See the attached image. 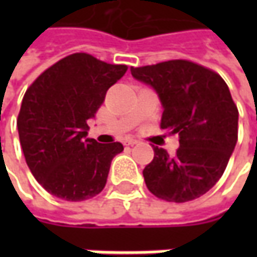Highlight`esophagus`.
<instances>
[{
	"label": "esophagus",
	"mask_w": 257,
	"mask_h": 257,
	"mask_svg": "<svg viewBox=\"0 0 257 257\" xmlns=\"http://www.w3.org/2000/svg\"><path fill=\"white\" fill-rule=\"evenodd\" d=\"M124 146H134V144L139 143V140H136L133 137H127V139H124Z\"/></svg>",
	"instance_id": "obj_1"
}]
</instances>
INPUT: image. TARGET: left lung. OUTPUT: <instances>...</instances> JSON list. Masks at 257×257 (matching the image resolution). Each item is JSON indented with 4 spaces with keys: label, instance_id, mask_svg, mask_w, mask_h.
Returning a JSON list of instances; mask_svg holds the SVG:
<instances>
[{
    "label": "left lung",
    "instance_id": "1",
    "mask_svg": "<svg viewBox=\"0 0 257 257\" xmlns=\"http://www.w3.org/2000/svg\"><path fill=\"white\" fill-rule=\"evenodd\" d=\"M132 75L159 94L160 128L177 134L180 143L174 156L154 147L143 170L147 189L166 202L200 197L219 182L237 142L239 111L229 87L217 73L189 60L132 67Z\"/></svg>",
    "mask_w": 257,
    "mask_h": 257
}]
</instances>
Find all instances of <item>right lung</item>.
<instances>
[{"mask_svg": "<svg viewBox=\"0 0 257 257\" xmlns=\"http://www.w3.org/2000/svg\"><path fill=\"white\" fill-rule=\"evenodd\" d=\"M125 71L127 65L74 53L27 88L17 118L20 143L35 180L50 194L81 202L104 189L111 160L123 152V144L87 139V120Z\"/></svg>", "mask_w": 257, "mask_h": 257, "instance_id": "add662e5", "label": "right lung"}]
</instances>
